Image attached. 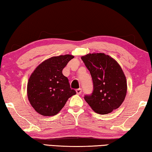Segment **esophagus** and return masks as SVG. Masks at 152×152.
Segmentation results:
<instances>
[{
  "label": "esophagus",
  "instance_id": "obj_1",
  "mask_svg": "<svg viewBox=\"0 0 152 152\" xmlns=\"http://www.w3.org/2000/svg\"><path fill=\"white\" fill-rule=\"evenodd\" d=\"M76 94H80L82 93V89L81 88L77 89L76 91Z\"/></svg>",
  "mask_w": 152,
  "mask_h": 152
}]
</instances>
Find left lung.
Instances as JSON below:
<instances>
[{"label":"left lung","instance_id":"8db88e82","mask_svg":"<svg viewBox=\"0 0 152 152\" xmlns=\"http://www.w3.org/2000/svg\"><path fill=\"white\" fill-rule=\"evenodd\" d=\"M90 71L94 91L84 99L95 113L109 114L124 101L127 91V80L117 61L104 53H88L81 57Z\"/></svg>","mask_w":152,"mask_h":152}]
</instances>
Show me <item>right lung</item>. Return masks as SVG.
<instances>
[{
    "label": "right lung",
    "instance_id": "add662e5",
    "mask_svg": "<svg viewBox=\"0 0 152 152\" xmlns=\"http://www.w3.org/2000/svg\"><path fill=\"white\" fill-rule=\"evenodd\" d=\"M74 56H53L41 63L29 78L28 100L35 110L43 116H53L60 111L69 98L76 94L62 70Z\"/></svg>",
    "mask_w": 152,
    "mask_h": 152
}]
</instances>
